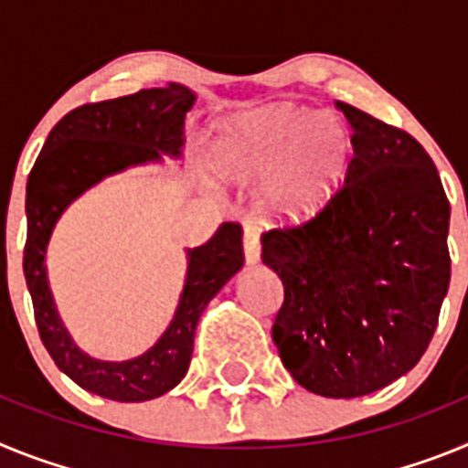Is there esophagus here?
<instances>
[{
    "label": "esophagus",
    "instance_id": "esophagus-1",
    "mask_svg": "<svg viewBox=\"0 0 468 468\" xmlns=\"http://www.w3.org/2000/svg\"><path fill=\"white\" fill-rule=\"evenodd\" d=\"M260 253H262V248H260L258 234L250 227H246V234H243V255H246V262L258 264Z\"/></svg>",
    "mask_w": 468,
    "mask_h": 468
}]
</instances>
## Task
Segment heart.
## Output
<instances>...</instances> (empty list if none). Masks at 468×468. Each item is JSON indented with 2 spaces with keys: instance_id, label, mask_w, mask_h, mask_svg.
Instances as JSON below:
<instances>
[{
  "instance_id": "heart-1",
  "label": "heart",
  "mask_w": 468,
  "mask_h": 468,
  "mask_svg": "<svg viewBox=\"0 0 468 468\" xmlns=\"http://www.w3.org/2000/svg\"><path fill=\"white\" fill-rule=\"evenodd\" d=\"M351 154L354 140L337 114L270 105L225 123L218 168L237 180L267 176L264 215L281 225H300L340 192Z\"/></svg>"
}]
</instances>
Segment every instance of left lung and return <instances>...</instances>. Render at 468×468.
<instances>
[{"mask_svg":"<svg viewBox=\"0 0 468 468\" xmlns=\"http://www.w3.org/2000/svg\"><path fill=\"white\" fill-rule=\"evenodd\" d=\"M351 126L345 187L307 225L262 237L283 283L271 328L285 370L325 399H356L410 373L448 295L450 204L412 135L335 102Z\"/></svg>","mask_w":468,"mask_h":468,"instance_id":"obj_1","label":"left lung"}]
</instances>
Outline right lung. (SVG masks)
I'll return each instance as SVG.
<instances>
[{"label":"right lung","instance_id":"add662e5","mask_svg":"<svg viewBox=\"0 0 468 468\" xmlns=\"http://www.w3.org/2000/svg\"><path fill=\"white\" fill-rule=\"evenodd\" d=\"M194 102L197 93L192 89L168 84L77 107L53 126L27 177L23 271L39 337L72 382L102 399L140 403L159 399L180 384L192 361L198 318L243 267L241 227L222 222L210 241L185 250L187 274L171 324L150 349L128 361L93 358L72 340L48 285V241L65 210L105 177L164 164V156L180 159L185 117Z\"/></svg>","mask_w":468,"mask_h":468}]
</instances>
